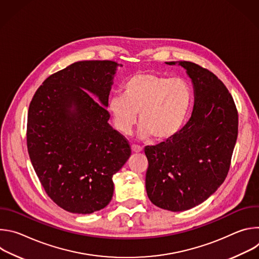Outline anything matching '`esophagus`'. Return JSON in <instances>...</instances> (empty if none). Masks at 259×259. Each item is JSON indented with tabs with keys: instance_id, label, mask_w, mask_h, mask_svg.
<instances>
[{
	"instance_id": "34e87169",
	"label": "esophagus",
	"mask_w": 259,
	"mask_h": 259,
	"mask_svg": "<svg viewBox=\"0 0 259 259\" xmlns=\"http://www.w3.org/2000/svg\"><path fill=\"white\" fill-rule=\"evenodd\" d=\"M131 150L133 153H140V152H142V147L139 145H136V144H132Z\"/></svg>"
}]
</instances>
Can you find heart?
I'll return each mask as SVG.
<instances>
[{
	"label": "heart",
	"instance_id": "heart-1",
	"mask_svg": "<svg viewBox=\"0 0 259 259\" xmlns=\"http://www.w3.org/2000/svg\"><path fill=\"white\" fill-rule=\"evenodd\" d=\"M193 98V88L187 80L143 71L125 82L123 95L109 98L108 110L115 128L122 134L131 133L139 113V137L153 135L158 141H166L186 124Z\"/></svg>",
	"mask_w": 259,
	"mask_h": 259
}]
</instances>
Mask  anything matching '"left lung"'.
<instances>
[{
	"label": "left lung",
	"instance_id": "1",
	"mask_svg": "<svg viewBox=\"0 0 259 259\" xmlns=\"http://www.w3.org/2000/svg\"><path fill=\"white\" fill-rule=\"evenodd\" d=\"M187 70L195 103L190 121L173 138L145 147L146 194L159 208H194L225 181L238 137L234 99L214 73L190 61H170Z\"/></svg>",
	"mask_w": 259,
	"mask_h": 259
}]
</instances>
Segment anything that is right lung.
<instances>
[{"instance_id": "obj_1", "label": "right lung", "mask_w": 259, "mask_h": 259, "mask_svg": "<svg viewBox=\"0 0 259 259\" xmlns=\"http://www.w3.org/2000/svg\"><path fill=\"white\" fill-rule=\"evenodd\" d=\"M119 66L110 60L72 63L47 78L29 104L30 162L50 199L68 212L104 208L113 198L114 174L131 155L106 109Z\"/></svg>"}]
</instances>
